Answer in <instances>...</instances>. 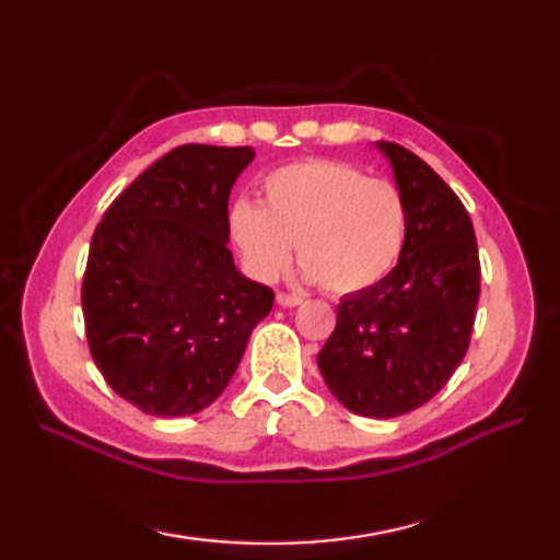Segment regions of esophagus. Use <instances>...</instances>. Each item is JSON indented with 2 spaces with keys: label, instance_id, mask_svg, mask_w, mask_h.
<instances>
[{
  "label": "esophagus",
  "instance_id": "34e87169",
  "mask_svg": "<svg viewBox=\"0 0 560 560\" xmlns=\"http://www.w3.org/2000/svg\"><path fill=\"white\" fill-rule=\"evenodd\" d=\"M277 303L281 307H295V305L303 303V299H301V295H295V293H277Z\"/></svg>",
  "mask_w": 560,
  "mask_h": 560
}]
</instances>
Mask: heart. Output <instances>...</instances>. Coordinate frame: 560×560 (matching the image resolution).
<instances>
[{"label":"heart","mask_w":560,"mask_h":560,"mask_svg":"<svg viewBox=\"0 0 560 560\" xmlns=\"http://www.w3.org/2000/svg\"><path fill=\"white\" fill-rule=\"evenodd\" d=\"M407 199L389 180L343 161L283 165L259 185V207L237 201L231 235L261 281L289 267L293 243L303 273L335 295L373 289L407 245Z\"/></svg>","instance_id":"b5f03b06"}]
</instances>
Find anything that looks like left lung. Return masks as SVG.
<instances>
[{"mask_svg":"<svg viewBox=\"0 0 560 560\" xmlns=\"http://www.w3.org/2000/svg\"><path fill=\"white\" fill-rule=\"evenodd\" d=\"M377 149L407 199V245L383 281L343 295L317 365L349 411L395 419L433 399L462 363L481 265L469 213L443 177L395 141Z\"/></svg>","mask_w":560,"mask_h":560,"instance_id":"left-lung-1","label":"left lung"}]
</instances>
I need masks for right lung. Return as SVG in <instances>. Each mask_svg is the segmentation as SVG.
I'll return each instance as SVG.
<instances>
[{
	"mask_svg": "<svg viewBox=\"0 0 560 560\" xmlns=\"http://www.w3.org/2000/svg\"><path fill=\"white\" fill-rule=\"evenodd\" d=\"M253 147L185 144L141 173L91 237L81 307L117 395L161 419L219 399L273 291L229 249V197Z\"/></svg>",
	"mask_w": 560,
	"mask_h": 560,
	"instance_id": "add662e5",
	"label": "right lung"
}]
</instances>
